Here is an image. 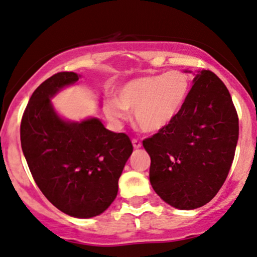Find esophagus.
Masks as SVG:
<instances>
[{
	"mask_svg": "<svg viewBox=\"0 0 257 257\" xmlns=\"http://www.w3.org/2000/svg\"><path fill=\"white\" fill-rule=\"evenodd\" d=\"M132 144H134V148H136V149L142 147V142H141L140 140H137V138H134V140H132Z\"/></svg>",
	"mask_w": 257,
	"mask_h": 257,
	"instance_id": "1",
	"label": "esophagus"
}]
</instances>
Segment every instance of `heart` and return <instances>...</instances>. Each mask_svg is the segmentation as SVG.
I'll use <instances>...</instances> for the list:
<instances>
[{
  "mask_svg": "<svg viewBox=\"0 0 257 257\" xmlns=\"http://www.w3.org/2000/svg\"><path fill=\"white\" fill-rule=\"evenodd\" d=\"M189 92L188 77L180 71L148 75L122 83L116 99H110L104 113L113 122L125 119V110L134 111V121L143 132H159L182 110Z\"/></svg>",
  "mask_w": 257,
  "mask_h": 257,
  "instance_id": "obj_1",
  "label": "heart"
}]
</instances>
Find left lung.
I'll return each instance as SVG.
<instances>
[{"mask_svg":"<svg viewBox=\"0 0 257 257\" xmlns=\"http://www.w3.org/2000/svg\"><path fill=\"white\" fill-rule=\"evenodd\" d=\"M193 82L175 120L143 141L153 189L180 210L205 205L217 194L239 136L237 110L224 83L210 70L198 71Z\"/></svg>","mask_w":257,"mask_h":257,"instance_id":"obj_1","label":"left lung"}]
</instances>
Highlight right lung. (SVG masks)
Wrapping results in <instances>:
<instances>
[{
    "label": "right lung",
    "mask_w": 257,
    "mask_h": 257,
    "mask_svg": "<svg viewBox=\"0 0 257 257\" xmlns=\"http://www.w3.org/2000/svg\"><path fill=\"white\" fill-rule=\"evenodd\" d=\"M79 79L64 71L36 88L23 115L20 142L43 195L66 215L91 218L116 198L134 148L127 135L109 131L97 117L69 121L57 113L51 99Z\"/></svg>",
    "instance_id": "add662e5"
}]
</instances>
